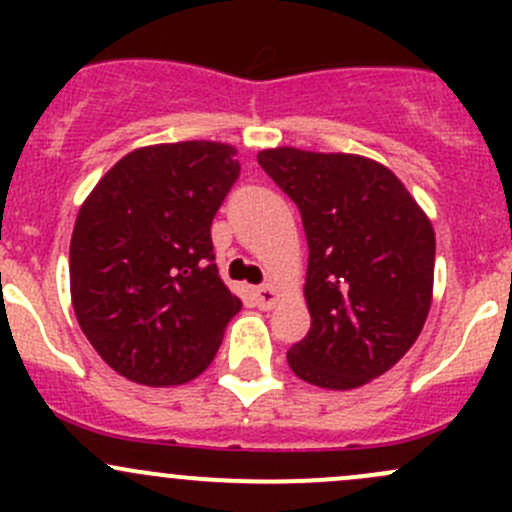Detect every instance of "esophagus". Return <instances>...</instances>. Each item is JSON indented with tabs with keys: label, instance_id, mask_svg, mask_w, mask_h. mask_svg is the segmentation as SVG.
I'll list each match as a JSON object with an SVG mask.
<instances>
[{
	"label": "esophagus",
	"instance_id": "1",
	"mask_svg": "<svg viewBox=\"0 0 512 512\" xmlns=\"http://www.w3.org/2000/svg\"><path fill=\"white\" fill-rule=\"evenodd\" d=\"M255 299H257V307L270 309L272 304H275V299H277L275 287H272V285H260V287H255Z\"/></svg>",
	"mask_w": 512,
	"mask_h": 512
}]
</instances>
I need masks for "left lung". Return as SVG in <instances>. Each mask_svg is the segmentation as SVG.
Here are the masks:
<instances>
[{"label": "left lung", "mask_w": 512, "mask_h": 512, "mask_svg": "<svg viewBox=\"0 0 512 512\" xmlns=\"http://www.w3.org/2000/svg\"><path fill=\"white\" fill-rule=\"evenodd\" d=\"M257 163L294 200L309 245L312 327L289 369L322 389H356L389 371L431 309L436 235L386 165L352 153L270 148Z\"/></svg>", "instance_id": "left-lung-1"}]
</instances>
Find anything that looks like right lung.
Masks as SVG:
<instances>
[{
	"instance_id": "add662e5",
	"label": "right lung",
	"mask_w": 512,
	"mask_h": 512,
	"mask_svg": "<svg viewBox=\"0 0 512 512\" xmlns=\"http://www.w3.org/2000/svg\"><path fill=\"white\" fill-rule=\"evenodd\" d=\"M240 178L235 148L160 143L128 153L76 218L71 302L98 356L143 386L208 369L242 302L220 280L213 225Z\"/></svg>"
}]
</instances>
